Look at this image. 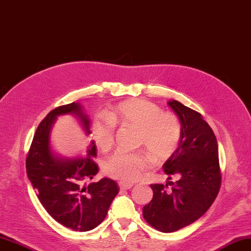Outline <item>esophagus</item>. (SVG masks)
Returning <instances> with one entry per match:
<instances>
[{"instance_id": "esophagus-1", "label": "esophagus", "mask_w": 251, "mask_h": 251, "mask_svg": "<svg viewBox=\"0 0 251 251\" xmlns=\"http://www.w3.org/2000/svg\"><path fill=\"white\" fill-rule=\"evenodd\" d=\"M119 185H120V188L123 189V190L130 189L133 186L132 183H127V182H119Z\"/></svg>"}]
</instances>
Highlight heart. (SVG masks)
<instances>
[{
  "label": "heart",
  "mask_w": 251,
  "mask_h": 251,
  "mask_svg": "<svg viewBox=\"0 0 251 251\" xmlns=\"http://www.w3.org/2000/svg\"><path fill=\"white\" fill-rule=\"evenodd\" d=\"M115 124L139 129V144L152 154L116 152L104 164L108 176L124 180H137L156 160H166L176 153L182 140V124L177 116L166 113L157 104L144 99H129L119 103L107 115L98 116L93 123V138L97 147L107 152L113 147Z\"/></svg>",
  "instance_id": "1"
}]
</instances>
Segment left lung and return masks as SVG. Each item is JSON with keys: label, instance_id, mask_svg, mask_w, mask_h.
I'll return each instance as SVG.
<instances>
[{"label": "left lung", "instance_id": "1", "mask_svg": "<svg viewBox=\"0 0 251 251\" xmlns=\"http://www.w3.org/2000/svg\"><path fill=\"white\" fill-rule=\"evenodd\" d=\"M182 124V140L162 168L171 179L168 184H152L153 199L143 206L147 223L160 232L177 231L199 219L220 189L221 172L218 144L213 129L203 116L177 100L168 102Z\"/></svg>", "mask_w": 251, "mask_h": 251}]
</instances>
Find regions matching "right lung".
<instances>
[{"label":"right lung","mask_w":251,"mask_h":251,"mask_svg":"<svg viewBox=\"0 0 251 251\" xmlns=\"http://www.w3.org/2000/svg\"><path fill=\"white\" fill-rule=\"evenodd\" d=\"M69 113L77 116L90 135V121L79 103L57 107L47 114L35 131L25 167L38 200L50 216L66 228L84 232L102 223L120 187L108 177L85 183L98 172V165L93 160L97 156L95 141L90 142L84 157L63 158L52 152L49 140L52 124L56 116Z\"/></svg>","instance_id":"right-lung-1"}]
</instances>
